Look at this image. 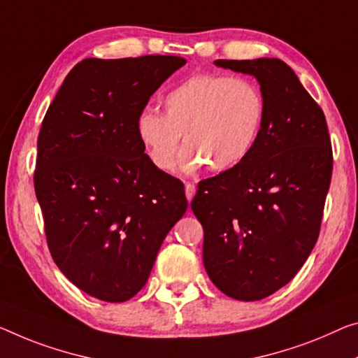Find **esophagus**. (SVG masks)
<instances>
[{"label":"esophagus","mask_w":358,"mask_h":358,"mask_svg":"<svg viewBox=\"0 0 358 358\" xmlns=\"http://www.w3.org/2000/svg\"><path fill=\"white\" fill-rule=\"evenodd\" d=\"M195 192H196V187L194 184L192 182L185 184V196H187V200H189V203L192 201V198L195 196Z\"/></svg>","instance_id":"34e87169"}]
</instances>
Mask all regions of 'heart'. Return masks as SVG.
I'll list each match as a JSON object with an SVG mask.
<instances>
[{"label": "heart", "mask_w": 358, "mask_h": 358, "mask_svg": "<svg viewBox=\"0 0 358 358\" xmlns=\"http://www.w3.org/2000/svg\"><path fill=\"white\" fill-rule=\"evenodd\" d=\"M164 115L147 108L136 131L150 162L171 171L180 136L185 150L180 166L194 171H227L246 160L259 139L266 101L259 86L229 75L200 73L174 86L163 99Z\"/></svg>", "instance_id": "1"}]
</instances>
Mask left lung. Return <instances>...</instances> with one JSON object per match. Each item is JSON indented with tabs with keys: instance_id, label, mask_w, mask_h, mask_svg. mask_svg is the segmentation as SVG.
Here are the masks:
<instances>
[{
	"instance_id": "8db88e82",
	"label": "left lung",
	"mask_w": 358,
	"mask_h": 358,
	"mask_svg": "<svg viewBox=\"0 0 358 358\" xmlns=\"http://www.w3.org/2000/svg\"><path fill=\"white\" fill-rule=\"evenodd\" d=\"M252 75L266 101L255 148L238 166L198 184L211 282L238 301H259L298 273L317 243L333 173L325 113L283 60L214 62Z\"/></svg>"
}]
</instances>
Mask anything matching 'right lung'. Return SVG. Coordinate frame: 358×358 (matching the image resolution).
Here are the masks:
<instances>
[{
    "instance_id": "1",
    "label": "right lung",
    "mask_w": 358,
    "mask_h": 358,
    "mask_svg": "<svg viewBox=\"0 0 358 358\" xmlns=\"http://www.w3.org/2000/svg\"><path fill=\"white\" fill-rule=\"evenodd\" d=\"M184 64L158 54L85 59L43 118L33 182L48 248L92 298L139 293L187 210L184 184L150 162L136 131L148 99Z\"/></svg>"
}]
</instances>
